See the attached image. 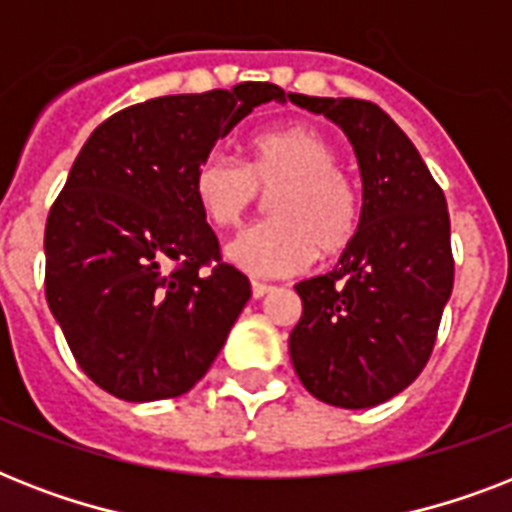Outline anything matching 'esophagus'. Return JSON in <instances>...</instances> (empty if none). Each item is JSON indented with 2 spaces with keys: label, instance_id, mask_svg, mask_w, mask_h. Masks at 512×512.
I'll return each mask as SVG.
<instances>
[{
  "label": "esophagus",
  "instance_id": "obj_1",
  "mask_svg": "<svg viewBox=\"0 0 512 512\" xmlns=\"http://www.w3.org/2000/svg\"><path fill=\"white\" fill-rule=\"evenodd\" d=\"M268 292H273L271 284H263V281H252V297H255V300L265 297Z\"/></svg>",
  "mask_w": 512,
  "mask_h": 512
}]
</instances>
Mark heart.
<instances>
[{
  "label": "heart",
  "instance_id": "heart-1",
  "mask_svg": "<svg viewBox=\"0 0 512 512\" xmlns=\"http://www.w3.org/2000/svg\"><path fill=\"white\" fill-rule=\"evenodd\" d=\"M335 140L311 124H289L249 143L247 167L212 151L193 172V196L209 223L231 228L270 193L263 223L247 225L223 255L252 276H289L313 255L337 257L361 228V193L340 167Z\"/></svg>",
  "mask_w": 512,
  "mask_h": 512
}]
</instances>
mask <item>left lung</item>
<instances>
[{"label":"left lung","mask_w":512,"mask_h":512,"mask_svg":"<svg viewBox=\"0 0 512 512\" xmlns=\"http://www.w3.org/2000/svg\"><path fill=\"white\" fill-rule=\"evenodd\" d=\"M287 98L348 135L364 183L361 228L335 271L295 284L303 316L289 335V356L311 396L369 409L412 385L428 364L454 284L449 209L420 151L380 106Z\"/></svg>","instance_id":"left-lung-1"}]
</instances>
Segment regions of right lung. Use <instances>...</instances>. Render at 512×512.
Returning a JSON list of instances; mask_svg holds the SVG:
<instances>
[{
	"label": "right lung",
	"mask_w": 512,
	"mask_h": 512,
	"mask_svg": "<svg viewBox=\"0 0 512 512\" xmlns=\"http://www.w3.org/2000/svg\"><path fill=\"white\" fill-rule=\"evenodd\" d=\"M271 100L287 95L268 82L146 100L106 119L76 156L44 228V295L76 364L111 396L188 393L244 311L249 279L220 263L193 172Z\"/></svg>",
	"instance_id": "right-lung-1"
}]
</instances>
